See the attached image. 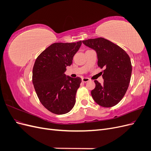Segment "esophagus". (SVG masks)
<instances>
[{
    "label": "esophagus",
    "mask_w": 151,
    "mask_h": 151,
    "mask_svg": "<svg viewBox=\"0 0 151 151\" xmlns=\"http://www.w3.org/2000/svg\"><path fill=\"white\" fill-rule=\"evenodd\" d=\"M89 78H87V77H84V78L82 79V81L83 82V83H87V82L89 81Z\"/></svg>",
    "instance_id": "34e87169"
}]
</instances>
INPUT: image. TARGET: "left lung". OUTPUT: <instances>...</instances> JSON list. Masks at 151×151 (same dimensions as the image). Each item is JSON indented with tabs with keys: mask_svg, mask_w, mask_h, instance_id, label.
Segmentation results:
<instances>
[{
	"mask_svg": "<svg viewBox=\"0 0 151 151\" xmlns=\"http://www.w3.org/2000/svg\"><path fill=\"white\" fill-rule=\"evenodd\" d=\"M83 43L95 50L98 65L104 68L103 84L94 81L96 87L91 91L93 99L103 107L115 106L125 96L130 81L132 67L129 55L119 46L103 38L86 40Z\"/></svg>",
	"mask_w": 151,
	"mask_h": 151,
	"instance_id": "1",
	"label": "left lung"
}]
</instances>
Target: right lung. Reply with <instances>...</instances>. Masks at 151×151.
<instances>
[{"instance_id":"right-lung-1","label":"right lung","mask_w":151,"mask_h":151,"mask_svg":"<svg viewBox=\"0 0 151 151\" xmlns=\"http://www.w3.org/2000/svg\"><path fill=\"white\" fill-rule=\"evenodd\" d=\"M77 43H55L36 58L33 68V84L40 102L57 115L69 112L76 103L81 78L65 74L73 57L81 46Z\"/></svg>"}]
</instances>
